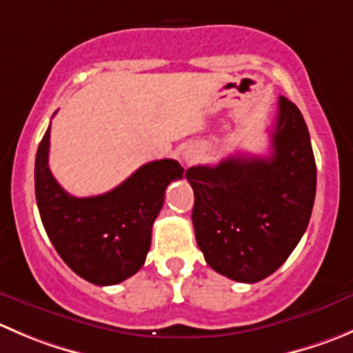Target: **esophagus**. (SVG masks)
Returning a JSON list of instances; mask_svg holds the SVG:
<instances>
[{
	"label": "esophagus",
	"instance_id": "1",
	"mask_svg": "<svg viewBox=\"0 0 353 353\" xmlns=\"http://www.w3.org/2000/svg\"><path fill=\"white\" fill-rule=\"evenodd\" d=\"M196 159H198V152H196V150L188 148V150H184V152H183V162L186 163V165L193 163Z\"/></svg>",
	"mask_w": 353,
	"mask_h": 353
}]
</instances>
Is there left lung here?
Returning a JSON list of instances; mask_svg holds the SVG:
<instances>
[{"instance_id":"obj_1","label":"left lung","mask_w":353,"mask_h":353,"mask_svg":"<svg viewBox=\"0 0 353 353\" xmlns=\"http://www.w3.org/2000/svg\"><path fill=\"white\" fill-rule=\"evenodd\" d=\"M269 157H228L186 170L191 219L205 260L239 283L281 268L302 239L316 198V160L295 103L279 97Z\"/></svg>"}]
</instances>
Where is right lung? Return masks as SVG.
<instances>
[{
    "label": "right lung",
    "instance_id": "add662e5",
    "mask_svg": "<svg viewBox=\"0 0 353 353\" xmlns=\"http://www.w3.org/2000/svg\"><path fill=\"white\" fill-rule=\"evenodd\" d=\"M48 153L50 128L36 153L34 184L41 221L58 255L93 285L131 278L145 263L165 190L183 179V167L172 159L153 160L108 193L77 198L57 183Z\"/></svg>",
    "mask_w": 353,
    "mask_h": 353
}]
</instances>
